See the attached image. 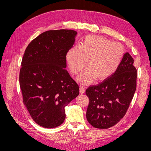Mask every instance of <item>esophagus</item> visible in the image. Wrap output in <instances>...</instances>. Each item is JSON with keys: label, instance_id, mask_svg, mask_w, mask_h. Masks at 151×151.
<instances>
[{"label": "esophagus", "instance_id": "34e87169", "mask_svg": "<svg viewBox=\"0 0 151 151\" xmlns=\"http://www.w3.org/2000/svg\"><path fill=\"white\" fill-rule=\"evenodd\" d=\"M79 91H80V94H83L85 92V88L83 86H80L79 88Z\"/></svg>", "mask_w": 151, "mask_h": 151}]
</instances>
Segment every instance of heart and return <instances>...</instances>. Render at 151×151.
<instances>
[{
    "label": "heart",
    "instance_id": "obj_1",
    "mask_svg": "<svg viewBox=\"0 0 151 151\" xmlns=\"http://www.w3.org/2000/svg\"><path fill=\"white\" fill-rule=\"evenodd\" d=\"M124 55L125 48L121 43L103 36L88 35L80 47L75 45L68 50L66 58L74 74H78L87 63L88 67L81 73L79 80L83 84H89L96 77L103 80L111 76L120 65Z\"/></svg>",
    "mask_w": 151,
    "mask_h": 151
}]
</instances>
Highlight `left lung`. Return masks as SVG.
Here are the masks:
<instances>
[{"instance_id":"8db88e82","label":"left lung","mask_w":151,"mask_h":151,"mask_svg":"<svg viewBox=\"0 0 151 151\" xmlns=\"http://www.w3.org/2000/svg\"><path fill=\"white\" fill-rule=\"evenodd\" d=\"M134 58L124 55L116 70L98 85L86 91L89 103L86 118L93 127L106 129L115 125L125 116L137 87V69Z\"/></svg>"}]
</instances>
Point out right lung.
Masks as SVG:
<instances>
[{"label": "right lung", "mask_w": 151, "mask_h": 151, "mask_svg": "<svg viewBox=\"0 0 151 151\" xmlns=\"http://www.w3.org/2000/svg\"><path fill=\"white\" fill-rule=\"evenodd\" d=\"M77 32L50 30L27 47L21 62L19 85L23 103L40 126L52 129L65 118V107L79 94V88L67 70L66 55Z\"/></svg>", "instance_id": "add662e5"}]
</instances>
